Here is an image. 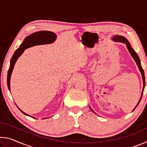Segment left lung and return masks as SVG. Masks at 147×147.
<instances>
[{"instance_id":"obj_1","label":"left lung","mask_w":147,"mask_h":147,"mask_svg":"<svg viewBox=\"0 0 147 147\" xmlns=\"http://www.w3.org/2000/svg\"><path fill=\"white\" fill-rule=\"evenodd\" d=\"M113 40L114 41H119V42H121V43H124L126 45V47H127V49L128 50L129 53H130V54H131V56H132V58H134V60H135V61L137 63V65L138 66V68L139 69V71H140L141 73V75H142V78H143V91H142V94H141V97H142V95H143V91H144V89H145V73H144V71L143 69L142 68V67H141V61H140V59H139V58L138 54H136V53L135 51H134V50L131 48V47L130 45V43H129L128 41L127 40V39L124 38V37L123 36H114L113 38ZM141 99L139 100V102L138 103V104H137V106H136V108L137 106H138L139 103L141 101ZM136 108L134 109H136ZM91 109L92 111H93V109H92L91 108ZM94 112V111H93Z\"/></svg>"}]
</instances>
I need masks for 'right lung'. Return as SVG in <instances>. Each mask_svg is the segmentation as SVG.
Returning a JSON list of instances; mask_svg holds the SVG:
<instances>
[{
	"label": "right lung",
	"instance_id": "obj_1",
	"mask_svg": "<svg viewBox=\"0 0 147 147\" xmlns=\"http://www.w3.org/2000/svg\"><path fill=\"white\" fill-rule=\"evenodd\" d=\"M56 39V35L55 33L50 31H39L32 34L28 37L24 39L23 43H22L19 47L17 49L10 60V66H9V70L8 72V78H7V84L9 90L10 91V78L13 71L15 63L19 57L23 53L24 50L29 48V47H33L35 45H43V44H50L53 43ZM20 111L24 115L30 116L28 114L23 112V111L20 109ZM31 117V116H30ZM32 118H35L32 117ZM36 119V118H35Z\"/></svg>",
	"mask_w": 147,
	"mask_h": 147
}]
</instances>
